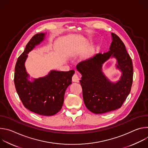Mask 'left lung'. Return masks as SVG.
<instances>
[{
    "mask_svg": "<svg viewBox=\"0 0 148 148\" xmlns=\"http://www.w3.org/2000/svg\"><path fill=\"white\" fill-rule=\"evenodd\" d=\"M46 35V32L36 34L29 41L17 58L14 82L25 108L41 115L53 116L61 109L66 90L72 84L75 71L51 70L44 77H30L25 66L28 54L45 40Z\"/></svg>",
    "mask_w": 148,
    "mask_h": 148,
    "instance_id": "1",
    "label": "left lung"
}]
</instances>
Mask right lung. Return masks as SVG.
Instances as JSON below:
<instances>
[{"label":"right lung","instance_id":"obj_1","mask_svg":"<svg viewBox=\"0 0 148 148\" xmlns=\"http://www.w3.org/2000/svg\"><path fill=\"white\" fill-rule=\"evenodd\" d=\"M109 51L87 59L77 66L81 74L79 82L86 107L92 113L101 114L119 108L129 95L133 79L132 60L120 38L111 33ZM116 60L115 67L121 74L116 82H111L102 70L110 58Z\"/></svg>","mask_w":148,"mask_h":148}]
</instances>
